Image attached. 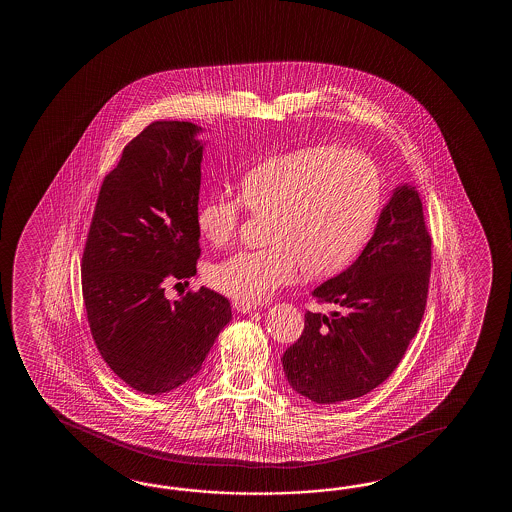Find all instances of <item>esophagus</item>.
<instances>
[{
    "label": "esophagus",
    "mask_w": 512,
    "mask_h": 512,
    "mask_svg": "<svg viewBox=\"0 0 512 512\" xmlns=\"http://www.w3.org/2000/svg\"><path fill=\"white\" fill-rule=\"evenodd\" d=\"M232 307H234L238 313H243V315H245V313H252V311H256V309H258L256 305L243 304V302H234Z\"/></svg>",
    "instance_id": "34e87169"
}]
</instances>
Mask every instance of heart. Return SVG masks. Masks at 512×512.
<instances>
[{"instance_id":"b5f03b06","label":"heart","mask_w":512,"mask_h":512,"mask_svg":"<svg viewBox=\"0 0 512 512\" xmlns=\"http://www.w3.org/2000/svg\"><path fill=\"white\" fill-rule=\"evenodd\" d=\"M241 205L267 219L258 251H240L208 272L210 283L243 304H260L307 276L346 269L370 240L382 208L377 164L357 150L322 144L278 153L252 166L238 185V199L199 201L196 227L214 247L238 232Z\"/></svg>"}]
</instances>
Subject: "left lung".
<instances>
[{"mask_svg": "<svg viewBox=\"0 0 512 512\" xmlns=\"http://www.w3.org/2000/svg\"><path fill=\"white\" fill-rule=\"evenodd\" d=\"M432 238L415 186L393 190L359 258L318 285L329 315L305 313L302 337L282 357L294 392L313 403L357 399L386 381L425 315Z\"/></svg>", "mask_w": 512, "mask_h": 512, "instance_id": "8db88e82", "label": "left lung"}]
</instances>
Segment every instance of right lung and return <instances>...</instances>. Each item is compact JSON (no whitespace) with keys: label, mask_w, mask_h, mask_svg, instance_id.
<instances>
[{"label":"right lung","mask_w":512,"mask_h":512,"mask_svg":"<svg viewBox=\"0 0 512 512\" xmlns=\"http://www.w3.org/2000/svg\"><path fill=\"white\" fill-rule=\"evenodd\" d=\"M201 126L157 120L106 175L82 256L87 322L102 359L137 392L159 395L199 373L230 302L207 287L170 302L164 285L196 274Z\"/></svg>","instance_id":"obj_1"}]
</instances>
